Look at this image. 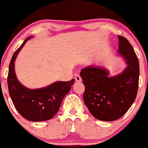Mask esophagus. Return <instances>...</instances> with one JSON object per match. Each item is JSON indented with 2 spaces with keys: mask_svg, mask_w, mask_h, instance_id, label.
Wrapping results in <instances>:
<instances>
[{
  "mask_svg": "<svg viewBox=\"0 0 148 148\" xmlns=\"http://www.w3.org/2000/svg\"><path fill=\"white\" fill-rule=\"evenodd\" d=\"M75 81L76 82H81L82 81V78L81 77H80L79 75H75Z\"/></svg>",
  "mask_w": 148,
  "mask_h": 148,
  "instance_id": "esophagus-1",
  "label": "esophagus"
}]
</instances>
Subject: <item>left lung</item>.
Returning <instances> with one entry per match:
<instances>
[{
	"mask_svg": "<svg viewBox=\"0 0 148 148\" xmlns=\"http://www.w3.org/2000/svg\"><path fill=\"white\" fill-rule=\"evenodd\" d=\"M118 54L127 66L122 73L110 76L106 68L90 65L80 76L85 89L83 100L92 116L102 121H114L125 115L136 98L139 83L138 58L129 41L118 36Z\"/></svg>",
	"mask_w": 148,
	"mask_h": 148,
	"instance_id": "1",
	"label": "left lung"
}]
</instances>
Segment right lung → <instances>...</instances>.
<instances>
[{
  "label": "right lung",
  "mask_w": 148,
  "mask_h": 148,
  "mask_svg": "<svg viewBox=\"0 0 148 148\" xmlns=\"http://www.w3.org/2000/svg\"><path fill=\"white\" fill-rule=\"evenodd\" d=\"M32 38H27L12 57L9 65L8 87L15 108L23 118L29 121H45L53 118L57 113L75 80L56 81L37 89H30L21 84L15 72V61L25 42Z\"/></svg>",
  "instance_id": "1"
}]
</instances>
